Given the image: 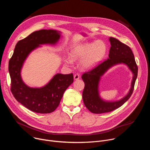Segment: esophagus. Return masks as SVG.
Masks as SVG:
<instances>
[{
    "instance_id": "obj_1",
    "label": "esophagus",
    "mask_w": 150,
    "mask_h": 150,
    "mask_svg": "<svg viewBox=\"0 0 150 150\" xmlns=\"http://www.w3.org/2000/svg\"><path fill=\"white\" fill-rule=\"evenodd\" d=\"M74 79L76 80V79H78L79 78H80V76H79V74H76L74 75Z\"/></svg>"
}]
</instances>
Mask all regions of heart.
I'll return each instance as SVG.
<instances>
[{
	"instance_id": "b5f03b06",
	"label": "heart",
	"mask_w": 150,
	"mask_h": 150,
	"mask_svg": "<svg viewBox=\"0 0 150 150\" xmlns=\"http://www.w3.org/2000/svg\"><path fill=\"white\" fill-rule=\"evenodd\" d=\"M107 52V46L102 40L79 45L72 49L70 57H65V62L71 65L72 60H81L80 65L83 69H90L103 59Z\"/></svg>"
}]
</instances>
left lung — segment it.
Instances as JSON below:
<instances>
[{"mask_svg":"<svg viewBox=\"0 0 150 150\" xmlns=\"http://www.w3.org/2000/svg\"><path fill=\"white\" fill-rule=\"evenodd\" d=\"M109 41L111 47L108 59L84 72L81 77L85 83L82 92L83 103L88 110L93 113L110 112L122 106L131 97L138 75V67L131 48L115 38L110 37ZM119 63L126 64L133 72L134 76L132 88L129 93L122 100L114 102H104L98 95V87L100 77L110 67Z\"/></svg>","mask_w":150,"mask_h":150,"instance_id":"obj_1","label":"left lung"}]
</instances>
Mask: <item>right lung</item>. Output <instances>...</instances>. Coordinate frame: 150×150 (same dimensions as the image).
I'll use <instances>...</instances> for the list:
<instances>
[{
    "mask_svg": "<svg viewBox=\"0 0 150 150\" xmlns=\"http://www.w3.org/2000/svg\"><path fill=\"white\" fill-rule=\"evenodd\" d=\"M60 33L53 30L36 31L19 40L9 62L11 79V91L15 98L30 110L38 113H50L59 105L64 92L73 82V74H57L45 87L30 88L23 82L20 72L29 53L42 44H55Z\"/></svg>",
    "mask_w": 150,
    "mask_h": 150,
    "instance_id": "obj_1",
    "label": "right lung"
}]
</instances>
